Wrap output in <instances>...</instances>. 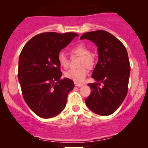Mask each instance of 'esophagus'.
Returning <instances> with one entry per match:
<instances>
[{
  "instance_id": "obj_1",
  "label": "esophagus",
  "mask_w": 148,
  "mask_h": 148,
  "mask_svg": "<svg viewBox=\"0 0 148 148\" xmlns=\"http://www.w3.org/2000/svg\"><path fill=\"white\" fill-rule=\"evenodd\" d=\"M75 86H77V87H79V88H80V87H82L83 86V84H78V83H75Z\"/></svg>"
}]
</instances>
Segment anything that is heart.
Returning a JSON list of instances; mask_svg holds the SVG:
<instances>
[{
	"mask_svg": "<svg viewBox=\"0 0 148 148\" xmlns=\"http://www.w3.org/2000/svg\"><path fill=\"white\" fill-rule=\"evenodd\" d=\"M72 56H82L79 65L82 67L79 69H71L64 73V76L76 83H82L88 75V69L92 68L95 64L94 57L91 54L90 50L86 45L79 43L73 46L70 50ZM58 64L64 69H67L69 65V59L66 54L60 52L57 55Z\"/></svg>",
	"mask_w": 148,
	"mask_h": 148,
	"instance_id": "1",
	"label": "heart"
}]
</instances>
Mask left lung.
Returning a JSON list of instances; mask_svg holds the SVG:
<instances>
[{
	"instance_id": "1",
	"label": "left lung",
	"mask_w": 148,
	"mask_h": 148,
	"mask_svg": "<svg viewBox=\"0 0 148 148\" xmlns=\"http://www.w3.org/2000/svg\"><path fill=\"white\" fill-rule=\"evenodd\" d=\"M98 46V62L88 84L92 93L86 99L91 110L102 116L112 114L121 106L128 92L131 66L126 48L112 34L104 30L87 32L80 38Z\"/></svg>"
}]
</instances>
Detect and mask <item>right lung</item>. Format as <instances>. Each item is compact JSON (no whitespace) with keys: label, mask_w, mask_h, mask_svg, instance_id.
Wrapping results in <instances>:
<instances>
[{"label":"right lung","mask_w":148,"mask_h":148,"mask_svg":"<svg viewBox=\"0 0 148 148\" xmlns=\"http://www.w3.org/2000/svg\"><path fill=\"white\" fill-rule=\"evenodd\" d=\"M78 34L44 32L28 41L19 58L18 79L25 102L43 119L56 116L64 108L67 96L75 85L61 79L57 55Z\"/></svg>","instance_id":"add662e5"}]
</instances>
